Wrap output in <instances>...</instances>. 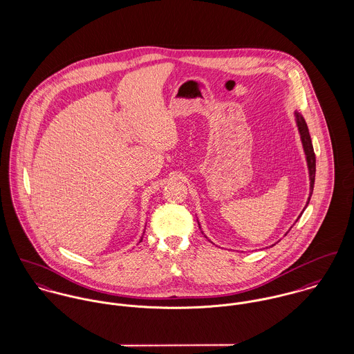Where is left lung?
<instances>
[{
	"mask_svg": "<svg viewBox=\"0 0 354 354\" xmlns=\"http://www.w3.org/2000/svg\"><path fill=\"white\" fill-rule=\"evenodd\" d=\"M296 115V122H297V127H299V132H300V136H301V142H303L304 152H305V156H306V163H308V170H309V180H310V192H309V198H308V202L306 205L309 203V199L312 196V192H313V184H315V173H316V158H315V152H313V146H312V140H310V136H309V131H308V127H306V122L304 120L303 115L300 113H295ZM305 205V207H306ZM301 216V214H300ZM299 216V218H300Z\"/></svg>",
	"mask_w": 354,
	"mask_h": 354,
	"instance_id": "obj_1",
	"label": "left lung"
}]
</instances>
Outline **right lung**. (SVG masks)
<instances>
[{"mask_svg": "<svg viewBox=\"0 0 354 354\" xmlns=\"http://www.w3.org/2000/svg\"><path fill=\"white\" fill-rule=\"evenodd\" d=\"M142 240H143V239H142ZM142 240H140V243H142Z\"/></svg>", "mask_w": 354, "mask_h": 354, "instance_id": "obj_1", "label": "right lung"}]
</instances>
